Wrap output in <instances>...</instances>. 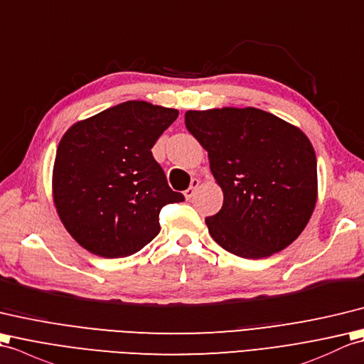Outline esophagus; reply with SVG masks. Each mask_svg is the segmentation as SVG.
Segmentation results:
<instances>
[{"instance_id": "1", "label": "esophagus", "mask_w": 364, "mask_h": 364, "mask_svg": "<svg viewBox=\"0 0 364 364\" xmlns=\"http://www.w3.org/2000/svg\"><path fill=\"white\" fill-rule=\"evenodd\" d=\"M199 181L198 179H191V183H190V187L183 191V196L187 198V199H191L193 196H195V193H196V190L199 188Z\"/></svg>"}]
</instances>
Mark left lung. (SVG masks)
Masks as SVG:
<instances>
[{
    "instance_id": "obj_1",
    "label": "left lung",
    "mask_w": 364,
    "mask_h": 364,
    "mask_svg": "<svg viewBox=\"0 0 364 364\" xmlns=\"http://www.w3.org/2000/svg\"><path fill=\"white\" fill-rule=\"evenodd\" d=\"M185 126L207 152L224 195L210 235L243 258L285 249L318 200L316 154L301 129L255 107L188 110Z\"/></svg>"
}]
</instances>
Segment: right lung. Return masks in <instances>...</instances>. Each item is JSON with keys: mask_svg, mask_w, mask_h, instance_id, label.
I'll use <instances>...</instances> for the list:
<instances>
[{"mask_svg": "<svg viewBox=\"0 0 364 364\" xmlns=\"http://www.w3.org/2000/svg\"><path fill=\"white\" fill-rule=\"evenodd\" d=\"M177 117L176 109L126 101L63 134L53 199L62 224L88 252L106 258L139 252L159 235L161 207L183 200L151 152Z\"/></svg>", "mask_w": 364, "mask_h": 364, "instance_id": "obj_1", "label": "right lung"}]
</instances>
